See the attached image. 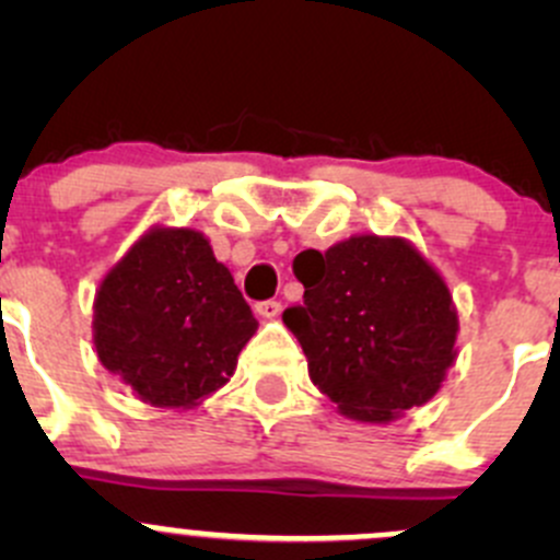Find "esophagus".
<instances>
[{"mask_svg":"<svg viewBox=\"0 0 560 560\" xmlns=\"http://www.w3.org/2000/svg\"><path fill=\"white\" fill-rule=\"evenodd\" d=\"M254 312L262 316V319H276V316L281 314V303L279 301H262L254 306Z\"/></svg>","mask_w":560,"mask_h":560,"instance_id":"1","label":"esophagus"}]
</instances>
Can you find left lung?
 Masks as SVG:
<instances>
[{"label": "left lung", "instance_id": "8db88e82", "mask_svg": "<svg viewBox=\"0 0 560 560\" xmlns=\"http://www.w3.org/2000/svg\"><path fill=\"white\" fill-rule=\"evenodd\" d=\"M303 306L281 314L308 376L343 417H404L442 389L457 358V308L444 276L400 235H352L295 257Z\"/></svg>", "mask_w": 560, "mask_h": 560}]
</instances>
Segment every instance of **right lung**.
Wrapping results in <instances>:
<instances>
[{
    "label": "right lung",
    "mask_w": 560,
    "mask_h": 560,
    "mask_svg": "<svg viewBox=\"0 0 560 560\" xmlns=\"http://www.w3.org/2000/svg\"><path fill=\"white\" fill-rule=\"evenodd\" d=\"M254 332L233 273L191 228L145 230L94 295L100 363L156 409H191L228 385Z\"/></svg>",
    "instance_id": "obj_1"
}]
</instances>
